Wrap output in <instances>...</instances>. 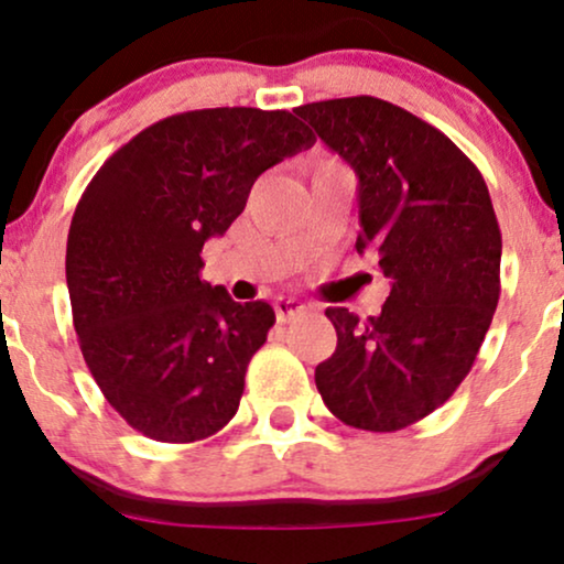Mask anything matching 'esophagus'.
Instances as JSON below:
<instances>
[{
	"instance_id": "obj_1",
	"label": "esophagus",
	"mask_w": 564,
	"mask_h": 564,
	"mask_svg": "<svg viewBox=\"0 0 564 564\" xmlns=\"http://www.w3.org/2000/svg\"><path fill=\"white\" fill-rule=\"evenodd\" d=\"M307 313V307H304L302 302L296 300H278L275 302V318L278 323H286V321H294L300 318V315Z\"/></svg>"
}]
</instances>
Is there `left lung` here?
Wrapping results in <instances>:
<instances>
[{"mask_svg": "<svg viewBox=\"0 0 564 564\" xmlns=\"http://www.w3.org/2000/svg\"><path fill=\"white\" fill-rule=\"evenodd\" d=\"M294 113L355 170V249L371 251L390 278L379 315L326 310L336 349L315 368V384L345 424L403 430L456 392L494 321L501 230L488 185L443 132L379 97Z\"/></svg>", "mask_w": 564, "mask_h": 564, "instance_id": "1", "label": "left lung"}]
</instances>
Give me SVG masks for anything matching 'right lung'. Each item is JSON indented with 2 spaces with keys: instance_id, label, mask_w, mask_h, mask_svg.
Masks as SVG:
<instances>
[{
  "instance_id": "1",
  "label": "right lung",
  "mask_w": 564,
  "mask_h": 564,
  "mask_svg": "<svg viewBox=\"0 0 564 564\" xmlns=\"http://www.w3.org/2000/svg\"><path fill=\"white\" fill-rule=\"evenodd\" d=\"M313 142L289 111H187L142 129L84 191L66 249L74 328L100 392L145 437L193 443L236 416L275 313L200 281V249L264 170Z\"/></svg>"
}]
</instances>
